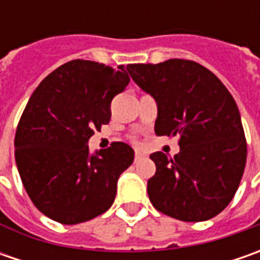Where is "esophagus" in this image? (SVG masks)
Here are the masks:
<instances>
[{"instance_id": "obj_1", "label": "esophagus", "mask_w": 260, "mask_h": 260, "mask_svg": "<svg viewBox=\"0 0 260 260\" xmlns=\"http://www.w3.org/2000/svg\"><path fill=\"white\" fill-rule=\"evenodd\" d=\"M146 156L143 153H140V152H136L135 153V162H139V160H142V159H145Z\"/></svg>"}]
</instances>
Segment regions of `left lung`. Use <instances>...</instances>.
I'll list each match as a JSON object with an SVG mask.
<instances>
[{
  "label": "left lung",
  "instance_id": "1",
  "mask_svg": "<svg viewBox=\"0 0 260 260\" xmlns=\"http://www.w3.org/2000/svg\"><path fill=\"white\" fill-rule=\"evenodd\" d=\"M127 71L155 98L157 136H178L179 153L155 152L147 194L157 211L182 221H205L233 200L245 171V132L235 98L203 65L169 59Z\"/></svg>",
  "mask_w": 260,
  "mask_h": 260
}]
</instances>
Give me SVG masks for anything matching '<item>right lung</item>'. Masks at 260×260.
I'll return each instance as SVG.
<instances>
[{"instance_id":"1","label":"right lung","mask_w":260,"mask_h":260,"mask_svg":"<svg viewBox=\"0 0 260 260\" xmlns=\"http://www.w3.org/2000/svg\"><path fill=\"white\" fill-rule=\"evenodd\" d=\"M130 78L92 60H71L35 89L15 132V164L25 191L40 213L62 224L84 223L105 213L117 181L135 150L115 142L89 152L88 140L108 124L111 101Z\"/></svg>"}]
</instances>
